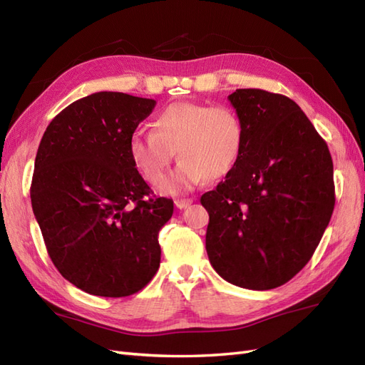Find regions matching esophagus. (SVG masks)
<instances>
[{
  "instance_id": "esophagus-1",
  "label": "esophagus",
  "mask_w": 365,
  "mask_h": 365,
  "mask_svg": "<svg viewBox=\"0 0 365 365\" xmlns=\"http://www.w3.org/2000/svg\"><path fill=\"white\" fill-rule=\"evenodd\" d=\"M192 202H193L192 200H176V201H175V205H176V208L182 210V208H187V207H189Z\"/></svg>"
}]
</instances>
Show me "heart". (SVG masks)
I'll return each instance as SVG.
<instances>
[{
    "label": "heart",
    "instance_id": "1",
    "mask_svg": "<svg viewBox=\"0 0 365 365\" xmlns=\"http://www.w3.org/2000/svg\"><path fill=\"white\" fill-rule=\"evenodd\" d=\"M152 126L153 132L132 135L129 152L153 185L163 182L176 152L181 161L161 187L169 195L190 192L205 178H224L244 149V121L228 106L176 102L160 111Z\"/></svg>",
    "mask_w": 365,
    "mask_h": 365
}]
</instances>
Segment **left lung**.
I'll list each match as a JSON object with an SVG mask.
<instances>
[{
	"instance_id": "left-lung-1",
	"label": "left lung",
	"mask_w": 365,
	"mask_h": 365,
	"mask_svg": "<svg viewBox=\"0 0 365 365\" xmlns=\"http://www.w3.org/2000/svg\"><path fill=\"white\" fill-rule=\"evenodd\" d=\"M228 101L245 141L225 180L201 196L205 250L228 283L268 291L302 271L322 240L335 205L334 163L289 97L247 88Z\"/></svg>"
}]
</instances>
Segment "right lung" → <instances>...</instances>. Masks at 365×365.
Masks as SVG:
<instances>
[{
	"label": "right lung",
	"mask_w": 365,
	"mask_h": 365,
	"mask_svg": "<svg viewBox=\"0 0 365 365\" xmlns=\"http://www.w3.org/2000/svg\"><path fill=\"white\" fill-rule=\"evenodd\" d=\"M155 101L101 91L76 101L43 132L30 187L54 267L91 295L128 297L160 268L158 233L173 201L152 197L129 143Z\"/></svg>",
	"instance_id": "right-lung-1"
}]
</instances>
